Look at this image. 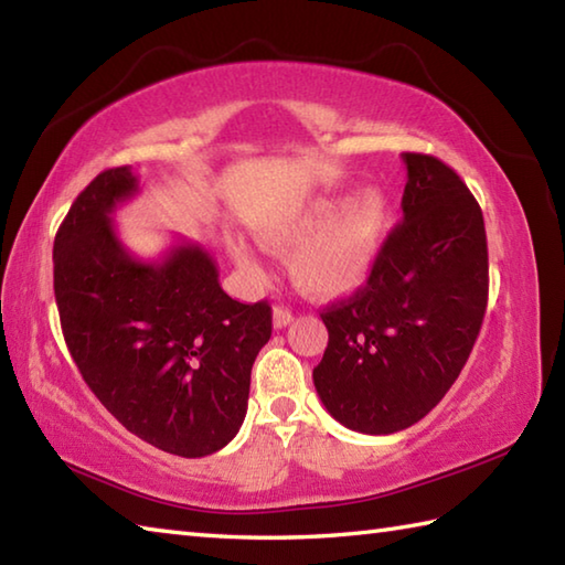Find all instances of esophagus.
Returning a JSON list of instances; mask_svg holds the SVG:
<instances>
[{
	"instance_id": "34e87169",
	"label": "esophagus",
	"mask_w": 565,
	"mask_h": 565,
	"mask_svg": "<svg viewBox=\"0 0 565 565\" xmlns=\"http://www.w3.org/2000/svg\"><path fill=\"white\" fill-rule=\"evenodd\" d=\"M294 321V313L289 309H284V306H276L274 309V328H286Z\"/></svg>"
}]
</instances>
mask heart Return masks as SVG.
I'll use <instances>...</instances> for the list:
<instances>
[{
  "instance_id": "obj_1",
  "label": "heart",
  "mask_w": 565,
  "mask_h": 565,
  "mask_svg": "<svg viewBox=\"0 0 565 565\" xmlns=\"http://www.w3.org/2000/svg\"><path fill=\"white\" fill-rule=\"evenodd\" d=\"M387 234L383 192L363 190L351 202L313 200L284 217L264 222L259 239L274 252H291L294 284L313 299H343L371 279ZM232 262L247 276H259L262 264L244 242L230 244Z\"/></svg>"
}]
</instances>
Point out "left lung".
I'll use <instances>...</instances> for the list:
<instances>
[{
    "label": "left lung",
    "instance_id": "1",
    "mask_svg": "<svg viewBox=\"0 0 565 565\" xmlns=\"http://www.w3.org/2000/svg\"><path fill=\"white\" fill-rule=\"evenodd\" d=\"M403 222L371 279L321 313L328 328L313 385L328 413L363 435L423 419L459 377L489 294L484 217L452 168L403 152Z\"/></svg>",
    "mask_w": 565,
    "mask_h": 565
}]
</instances>
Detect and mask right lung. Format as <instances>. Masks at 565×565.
<instances>
[{
	"instance_id": "right-lung-1",
	"label": "right lung",
	"mask_w": 565,
	"mask_h": 565,
	"mask_svg": "<svg viewBox=\"0 0 565 565\" xmlns=\"http://www.w3.org/2000/svg\"><path fill=\"white\" fill-rule=\"evenodd\" d=\"M138 190L130 166L100 172L61 222V331L86 385L128 433L162 452L207 457L244 423L271 309L224 294L217 264L194 242L178 239L156 262L132 254L113 212Z\"/></svg>"
}]
</instances>
